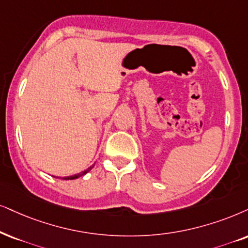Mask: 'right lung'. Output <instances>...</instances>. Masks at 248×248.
I'll return each mask as SVG.
<instances>
[{"instance_id":"right-lung-1","label":"right lung","mask_w":248,"mask_h":248,"mask_svg":"<svg viewBox=\"0 0 248 248\" xmlns=\"http://www.w3.org/2000/svg\"><path fill=\"white\" fill-rule=\"evenodd\" d=\"M93 167H89L88 169H86V170H83V171H81V173H79V174H75V175H73V176H67V177H64V180H74V178H78V177H80V176H83L84 174H87L88 171L90 170V169H92Z\"/></svg>"}]
</instances>
